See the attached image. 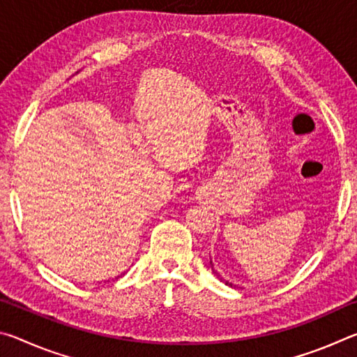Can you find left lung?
<instances>
[{
    "mask_svg": "<svg viewBox=\"0 0 357 357\" xmlns=\"http://www.w3.org/2000/svg\"><path fill=\"white\" fill-rule=\"evenodd\" d=\"M211 263H213V261H211ZM213 273H214V274H219V273H217V271H215L214 268H213ZM219 277H220V275H219ZM223 282H225V285H228V287H233V283H229L228 280H223Z\"/></svg>",
    "mask_w": 357,
    "mask_h": 357,
    "instance_id": "8db88e82",
    "label": "left lung"
}]
</instances>
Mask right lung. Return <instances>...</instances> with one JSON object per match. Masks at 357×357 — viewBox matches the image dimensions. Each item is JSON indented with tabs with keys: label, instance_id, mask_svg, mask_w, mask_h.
Segmentation results:
<instances>
[{
	"label": "right lung",
	"instance_id": "right-lung-1",
	"mask_svg": "<svg viewBox=\"0 0 357 357\" xmlns=\"http://www.w3.org/2000/svg\"><path fill=\"white\" fill-rule=\"evenodd\" d=\"M116 279H118V277H116Z\"/></svg>",
	"mask_w": 357,
	"mask_h": 357
}]
</instances>
